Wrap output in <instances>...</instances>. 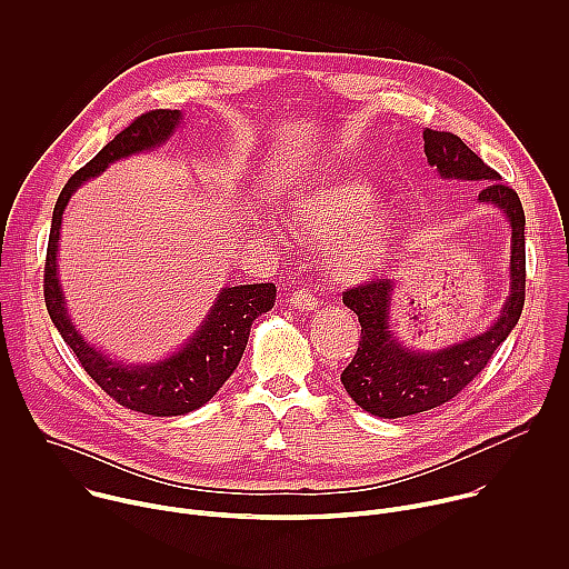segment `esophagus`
I'll return each instance as SVG.
<instances>
[{"label":"esophagus","mask_w":569,"mask_h":569,"mask_svg":"<svg viewBox=\"0 0 569 569\" xmlns=\"http://www.w3.org/2000/svg\"><path fill=\"white\" fill-rule=\"evenodd\" d=\"M290 303L299 310H312L317 306V297L312 295V290L308 288H297L292 295H290Z\"/></svg>","instance_id":"obj_1"}]
</instances>
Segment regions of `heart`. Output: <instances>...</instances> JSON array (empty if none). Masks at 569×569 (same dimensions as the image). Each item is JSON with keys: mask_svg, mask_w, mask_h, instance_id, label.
Segmentation results:
<instances>
[{"mask_svg": "<svg viewBox=\"0 0 569 569\" xmlns=\"http://www.w3.org/2000/svg\"><path fill=\"white\" fill-rule=\"evenodd\" d=\"M378 196L367 182L338 180L323 184L295 202V220L301 233L315 242L342 240L331 257L340 281H362L380 263L385 240L376 224Z\"/></svg>", "mask_w": 569, "mask_h": 569, "instance_id": "heart-1", "label": "heart"}]
</instances>
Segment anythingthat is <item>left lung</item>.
Segmentation results:
<instances>
[{
  "mask_svg": "<svg viewBox=\"0 0 569 569\" xmlns=\"http://www.w3.org/2000/svg\"><path fill=\"white\" fill-rule=\"evenodd\" d=\"M423 141L428 161L441 178L481 184L479 202L496 204L507 213L511 222V295L486 333L437 353H415L405 351L389 331L391 279H369L342 292V301L358 315L362 331L358 351L340 380L365 412L382 419L419 415L452 400L491 362L525 308V209L518 193L457 134L426 128Z\"/></svg>",
  "mask_w": 569,
  "mask_h": 569,
  "instance_id": "1",
  "label": "left lung"
}]
</instances>
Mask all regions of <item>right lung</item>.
I'll use <instances>...</instances> for the list:
<instances>
[{
  "mask_svg": "<svg viewBox=\"0 0 569 569\" xmlns=\"http://www.w3.org/2000/svg\"><path fill=\"white\" fill-rule=\"evenodd\" d=\"M178 123L180 110H148L139 114L110 143H106L94 159L67 180L53 207L44 263L47 310L80 367L112 400L128 410L150 417H180L202 408L209 398H213L238 367L250 338L252 321L268 312L277 299L274 283L233 286L222 290L196 338L173 358L148 367H123L108 360L101 351L86 345L69 321L56 277V252L67 200L76 187L99 176L110 161L154 148L173 132Z\"/></svg>",
  "mask_w": 569,
  "mask_h": 569,
  "instance_id": "1",
  "label": "right lung"
}]
</instances>
